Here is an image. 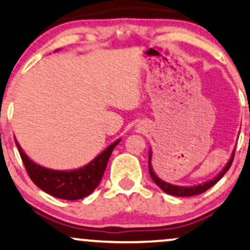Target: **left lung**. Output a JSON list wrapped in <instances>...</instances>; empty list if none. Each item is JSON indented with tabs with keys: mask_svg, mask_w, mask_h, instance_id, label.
I'll use <instances>...</instances> for the list:
<instances>
[{
	"mask_svg": "<svg viewBox=\"0 0 250 250\" xmlns=\"http://www.w3.org/2000/svg\"><path fill=\"white\" fill-rule=\"evenodd\" d=\"M234 154H235V150H233V152H231V155H230V158L228 159V162L224 167V169H222L220 172L216 174L213 179H209L205 183H201V184L193 185V186H179V185L171 184V183L164 182V180H162L157 176V174L155 173V171H154V169H152V165H151L152 151H151V148H150L149 149V172H150V176H151L152 180L155 182V184L157 185L162 191H164L165 193L171 194V195H177V197H192V195L200 194V193H203V192L207 191L209 188H212L213 185L216 184V183H218L219 180L222 178V176H224V174L226 173L228 170H229L230 165H231V163H233Z\"/></svg>",
	"mask_w": 250,
	"mask_h": 250,
	"instance_id": "8db88e82",
	"label": "left lung"
}]
</instances>
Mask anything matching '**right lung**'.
I'll use <instances>...</instances> for the list:
<instances>
[{
    "instance_id": "1",
    "label": "right lung",
    "mask_w": 250,
    "mask_h": 250,
    "mask_svg": "<svg viewBox=\"0 0 250 250\" xmlns=\"http://www.w3.org/2000/svg\"><path fill=\"white\" fill-rule=\"evenodd\" d=\"M120 141L121 138L114 141L88 164L74 170H53L42 167L28 157L17 140H15V143L29 177L42 191L59 199L78 200L95 190L106 170L108 159Z\"/></svg>"
}]
</instances>
